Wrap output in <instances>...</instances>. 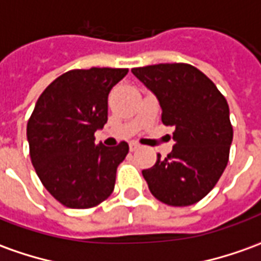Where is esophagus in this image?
I'll use <instances>...</instances> for the list:
<instances>
[{"instance_id":"34e87169","label":"esophagus","mask_w":261,"mask_h":261,"mask_svg":"<svg viewBox=\"0 0 261 261\" xmlns=\"http://www.w3.org/2000/svg\"><path fill=\"white\" fill-rule=\"evenodd\" d=\"M137 149H140V145L137 142H130V151L131 152H136Z\"/></svg>"}]
</instances>
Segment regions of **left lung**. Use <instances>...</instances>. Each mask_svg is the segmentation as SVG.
Returning a JSON list of instances; mask_svg holds the SVG:
<instances>
[{"mask_svg":"<svg viewBox=\"0 0 261 261\" xmlns=\"http://www.w3.org/2000/svg\"><path fill=\"white\" fill-rule=\"evenodd\" d=\"M131 72L156 95L162 123L173 125V149L142 170L149 192L172 207L196 204L218 183L229 161L233 128L229 106L213 81L186 63L155 64Z\"/></svg>","mask_w":261,"mask_h":261,"instance_id":"8db88e82","label":"left lung"}]
</instances>
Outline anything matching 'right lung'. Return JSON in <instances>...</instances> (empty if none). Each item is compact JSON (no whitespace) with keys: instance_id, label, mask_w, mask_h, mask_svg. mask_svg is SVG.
<instances>
[{"instance_id":"right-lung-1","label":"right lung","mask_w":261,"mask_h":261,"mask_svg":"<svg viewBox=\"0 0 261 261\" xmlns=\"http://www.w3.org/2000/svg\"><path fill=\"white\" fill-rule=\"evenodd\" d=\"M127 68L71 69L43 91L28 121L33 168L51 196L68 208H92L113 193L128 144L95 145L108 123V96Z\"/></svg>"}]
</instances>
